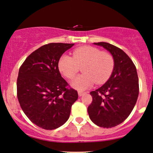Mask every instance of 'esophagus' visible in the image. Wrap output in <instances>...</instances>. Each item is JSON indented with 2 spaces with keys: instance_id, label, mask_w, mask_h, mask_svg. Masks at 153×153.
<instances>
[{
  "instance_id": "34e87169",
  "label": "esophagus",
  "mask_w": 153,
  "mask_h": 153,
  "mask_svg": "<svg viewBox=\"0 0 153 153\" xmlns=\"http://www.w3.org/2000/svg\"><path fill=\"white\" fill-rule=\"evenodd\" d=\"M78 94H79V97H81L83 95H84L85 93H83V92H81V91H79L78 92Z\"/></svg>"
}]
</instances>
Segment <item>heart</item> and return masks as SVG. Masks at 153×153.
Wrapping results in <instances>:
<instances>
[{
	"label": "heart",
	"mask_w": 153,
	"mask_h": 153,
	"mask_svg": "<svg viewBox=\"0 0 153 153\" xmlns=\"http://www.w3.org/2000/svg\"><path fill=\"white\" fill-rule=\"evenodd\" d=\"M114 65L111 54L92 46H83L75 49L72 56L62 55L58 61V69L67 79H72L81 68L83 73L76 77L71 85L78 91H84L95 82L102 83L107 81Z\"/></svg>",
	"instance_id": "obj_1"
}]
</instances>
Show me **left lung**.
<instances>
[{
  "instance_id": "obj_1",
  "label": "left lung",
  "mask_w": 153,
  "mask_h": 153,
  "mask_svg": "<svg viewBox=\"0 0 153 153\" xmlns=\"http://www.w3.org/2000/svg\"><path fill=\"white\" fill-rule=\"evenodd\" d=\"M94 44L108 50L115 65L108 80L90 93L93 101L88 113L97 126L111 128L122 123L132 111L139 93V78L134 64L122 49L107 42Z\"/></svg>"
}]
</instances>
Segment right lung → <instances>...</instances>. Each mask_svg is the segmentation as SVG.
Listing matches in <instances>:
<instances>
[{"instance_id":"obj_1","label":"right lung","mask_w":153,"mask_h":153,"mask_svg":"<svg viewBox=\"0 0 153 153\" xmlns=\"http://www.w3.org/2000/svg\"><path fill=\"white\" fill-rule=\"evenodd\" d=\"M74 44L49 43L30 53L21 65L16 82L17 98L31 122L51 130L64 124L78 93L61 76L58 61Z\"/></svg>"}]
</instances>
